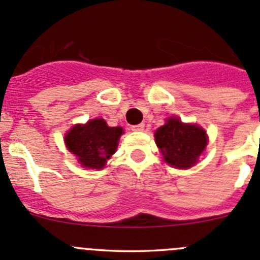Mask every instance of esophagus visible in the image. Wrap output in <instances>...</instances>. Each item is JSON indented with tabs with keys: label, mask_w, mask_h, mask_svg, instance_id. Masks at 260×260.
I'll return each instance as SVG.
<instances>
[{
	"label": "esophagus",
	"mask_w": 260,
	"mask_h": 260,
	"mask_svg": "<svg viewBox=\"0 0 260 260\" xmlns=\"http://www.w3.org/2000/svg\"><path fill=\"white\" fill-rule=\"evenodd\" d=\"M132 131H136V132H141V131L145 129V123H140V124L132 125Z\"/></svg>",
	"instance_id": "esophagus-1"
}]
</instances>
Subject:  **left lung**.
<instances>
[{"label": "left lung", "instance_id": "obj_1", "mask_svg": "<svg viewBox=\"0 0 260 260\" xmlns=\"http://www.w3.org/2000/svg\"><path fill=\"white\" fill-rule=\"evenodd\" d=\"M155 140L164 160L179 169L193 166L207 146V135L202 128L184 124L178 118H169L155 132Z\"/></svg>", "mask_w": 260, "mask_h": 260}]
</instances>
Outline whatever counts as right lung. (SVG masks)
Masks as SVG:
<instances>
[{
  "label": "right lung",
  "instance_id": "add662e5",
  "mask_svg": "<svg viewBox=\"0 0 260 260\" xmlns=\"http://www.w3.org/2000/svg\"><path fill=\"white\" fill-rule=\"evenodd\" d=\"M122 133L120 127H109L104 119L98 118L75 125L64 142L84 168L102 169L117 150Z\"/></svg>",
  "mask_w": 260,
  "mask_h": 260
}]
</instances>
